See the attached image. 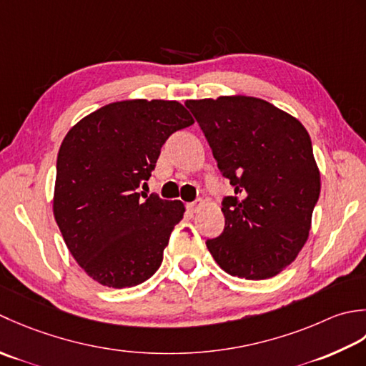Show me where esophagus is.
Segmentation results:
<instances>
[{
    "label": "esophagus",
    "mask_w": 366,
    "mask_h": 366,
    "mask_svg": "<svg viewBox=\"0 0 366 366\" xmlns=\"http://www.w3.org/2000/svg\"><path fill=\"white\" fill-rule=\"evenodd\" d=\"M204 205V202H202V200H196V202H192V204H188V205H186V207H188V210L189 212H192V213H196L197 210H199V208L200 207H202Z\"/></svg>",
    "instance_id": "esophagus-1"
}]
</instances>
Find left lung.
<instances>
[{"mask_svg": "<svg viewBox=\"0 0 366 366\" xmlns=\"http://www.w3.org/2000/svg\"><path fill=\"white\" fill-rule=\"evenodd\" d=\"M235 196L222 200L224 230L207 240L222 270L267 280L294 262L308 240L320 174L305 126L252 96L186 101Z\"/></svg>", "mask_w": 366, "mask_h": 366, "instance_id": "1", "label": "left lung"}]
</instances>
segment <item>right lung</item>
Masks as SVG:
<instances>
[{"instance_id":"obj_1","label":"right lung","mask_w":366,"mask_h":366,"mask_svg":"<svg viewBox=\"0 0 366 366\" xmlns=\"http://www.w3.org/2000/svg\"><path fill=\"white\" fill-rule=\"evenodd\" d=\"M194 123L177 101L107 104L74 124L56 159L54 216L72 257L102 286H137L158 270L180 200L140 199L170 134Z\"/></svg>"}]
</instances>
